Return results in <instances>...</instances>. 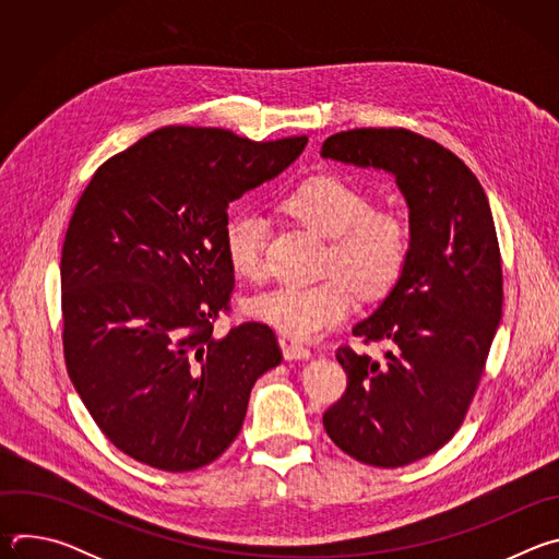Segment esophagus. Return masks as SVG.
I'll list each match as a JSON object with an SVG mask.
<instances>
[{
    "label": "esophagus",
    "instance_id": "1",
    "mask_svg": "<svg viewBox=\"0 0 559 559\" xmlns=\"http://www.w3.org/2000/svg\"><path fill=\"white\" fill-rule=\"evenodd\" d=\"M283 356H285L287 360L309 358V356H311V349L305 347L302 343H287V341H283Z\"/></svg>",
    "mask_w": 559,
    "mask_h": 559
}]
</instances>
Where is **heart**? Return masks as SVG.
<instances>
[{"instance_id":"heart-1","label":"heart","mask_w":559,"mask_h":559,"mask_svg":"<svg viewBox=\"0 0 559 559\" xmlns=\"http://www.w3.org/2000/svg\"><path fill=\"white\" fill-rule=\"evenodd\" d=\"M283 210L330 238L318 283H283L257 294L250 311L283 334L307 341L341 325L365 298H380L403 278L412 257V225L393 207H371L354 181L321 173L283 197ZM267 221L257 210H234L223 221L221 246L231 272L248 281L265 276Z\"/></svg>"}]
</instances>
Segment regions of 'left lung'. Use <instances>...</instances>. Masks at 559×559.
Here are the masks:
<instances>
[{"label":"left lung","mask_w":559,"mask_h":559,"mask_svg":"<svg viewBox=\"0 0 559 559\" xmlns=\"http://www.w3.org/2000/svg\"><path fill=\"white\" fill-rule=\"evenodd\" d=\"M325 158L391 173L412 216L403 278L354 336L382 360L338 347L347 389L323 425L362 464L395 468L444 447L468 412L502 316V257L489 199L464 166L407 128H354L325 139Z\"/></svg>","instance_id":"obj_1"}]
</instances>
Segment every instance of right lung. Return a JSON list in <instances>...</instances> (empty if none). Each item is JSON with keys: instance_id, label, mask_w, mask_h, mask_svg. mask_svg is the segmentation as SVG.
<instances>
[{"instance_id": "add662e5", "label": "right lung", "mask_w": 559, "mask_h": 559, "mask_svg": "<svg viewBox=\"0 0 559 559\" xmlns=\"http://www.w3.org/2000/svg\"><path fill=\"white\" fill-rule=\"evenodd\" d=\"M305 143L168 126L110 156L79 197L61 248L63 358L126 455L194 471L241 431L257 378L283 352L265 323L212 334L234 289L221 229L227 205Z\"/></svg>"}]
</instances>
